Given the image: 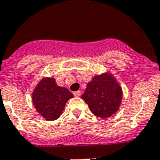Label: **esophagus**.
Segmentation results:
<instances>
[{
    "instance_id": "1",
    "label": "esophagus",
    "mask_w": 160,
    "mask_h": 160,
    "mask_svg": "<svg viewBox=\"0 0 160 160\" xmlns=\"http://www.w3.org/2000/svg\"><path fill=\"white\" fill-rule=\"evenodd\" d=\"M80 94H81V92H80V90L74 92V95L76 96V97H79V96H80Z\"/></svg>"
}]
</instances>
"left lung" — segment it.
<instances>
[{
    "mask_svg": "<svg viewBox=\"0 0 160 160\" xmlns=\"http://www.w3.org/2000/svg\"><path fill=\"white\" fill-rule=\"evenodd\" d=\"M81 98L95 116L109 118L119 109L122 89L112 74L103 73L92 78Z\"/></svg>",
    "mask_w": 160,
    "mask_h": 160,
    "instance_id": "8db88e82",
    "label": "left lung"
}]
</instances>
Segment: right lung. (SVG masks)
<instances>
[{"instance_id": "obj_1", "label": "right lung", "mask_w": 160, "mask_h": 160, "mask_svg": "<svg viewBox=\"0 0 160 160\" xmlns=\"http://www.w3.org/2000/svg\"><path fill=\"white\" fill-rule=\"evenodd\" d=\"M73 97L67 88L58 86L53 77L42 78L32 93L36 110L48 121L58 119L67 101Z\"/></svg>"}]
</instances>
